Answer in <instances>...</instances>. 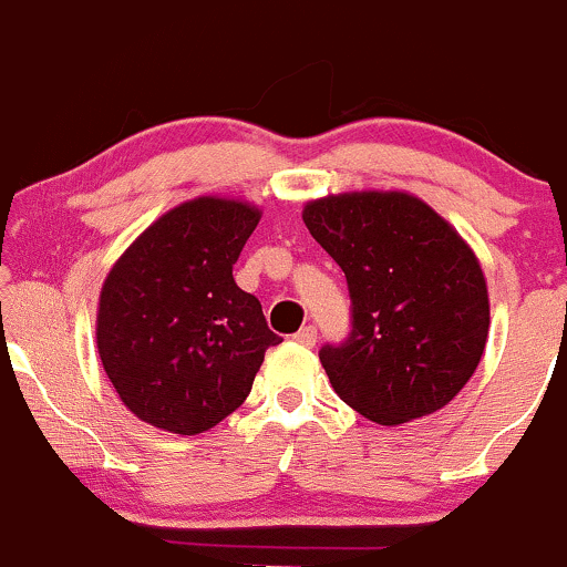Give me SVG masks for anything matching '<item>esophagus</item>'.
Returning a JSON list of instances; mask_svg holds the SVG:
<instances>
[{
    "instance_id": "34e87169",
    "label": "esophagus",
    "mask_w": 567,
    "mask_h": 567,
    "mask_svg": "<svg viewBox=\"0 0 567 567\" xmlns=\"http://www.w3.org/2000/svg\"><path fill=\"white\" fill-rule=\"evenodd\" d=\"M292 341L301 343V347H306V349H311L317 343V328H315V324H309V328H301L296 336H292Z\"/></svg>"
}]
</instances>
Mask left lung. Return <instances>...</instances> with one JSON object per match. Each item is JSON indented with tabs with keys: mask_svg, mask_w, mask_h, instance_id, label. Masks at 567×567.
Wrapping results in <instances>:
<instances>
[{
	"mask_svg": "<svg viewBox=\"0 0 567 567\" xmlns=\"http://www.w3.org/2000/svg\"><path fill=\"white\" fill-rule=\"evenodd\" d=\"M347 275L351 333L320 362L347 405L394 426L445 408L485 351L491 303L472 247L405 192H351L303 207Z\"/></svg>",
	"mask_w": 567,
	"mask_h": 567,
	"instance_id": "left-lung-1",
	"label": "left lung"
}]
</instances>
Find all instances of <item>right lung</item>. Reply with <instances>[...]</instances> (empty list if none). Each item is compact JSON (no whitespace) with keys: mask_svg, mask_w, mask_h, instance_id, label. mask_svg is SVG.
Wrapping results in <instances>:
<instances>
[{"mask_svg":"<svg viewBox=\"0 0 567 567\" xmlns=\"http://www.w3.org/2000/svg\"><path fill=\"white\" fill-rule=\"evenodd\" d=\"M261 220L247 202L197 197L154 220L109 271L97 354L116 394L146 424L199 434L250 394L269 347L261 301L234 264Z\"/></svg>","mask_w":567,"mask_h":567,"instance_id":"obj_1","label":"right lung"}]
</instances>
